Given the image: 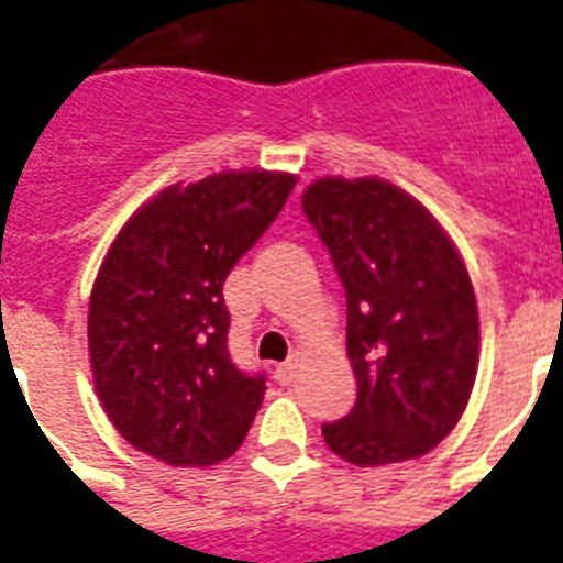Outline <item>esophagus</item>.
<instances>
[{
  "instance_id": "obj_1",
  "label": "esophagus",
  "mask_w": 563,
  "mask_h": 563,
  "mask_svg": "<svg viewBox=\"0 0 563 563\" xmlns=\"http://www.w3.org/2000/svg\"><path fill=\"white\" fill-rule=\"evenodd\" d=\"M296 373H299V358L285 361V364H278L276 367V382L278 385H290L296 378Z\"/></svg>"
}]
</instances>
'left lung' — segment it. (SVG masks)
Returning <instances> with one entry per match:
<instances>
[{
    "mask_svg": "<svg viewBox=\"0 0 563 563\" xmlns=\"http://www.w3.org/2000/svg\"><path fill=\"white\" fill-rule=\"evenodd\" d=\"M302 211L346 290L358 399L322 438L355 467L420 459L455 429L478 369V308L440 222L385 178H317Z\"/></svg>",
    "mask_w": 563,
    "mask_h": 563,
    "instance_id": "left-lung-1",
    "label": "left lung"
}]
</instances>
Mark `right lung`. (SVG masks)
<instances>
[{
  "mask_svg": "<svg viewBox=\"0 0 563 563\" xmlns=\"http://www.w3.org/2000/svg\"><path fill=\"white\" fill-rule=\"evenodd\" d=\"M296 176L241 169L164 187L129 217L90 294L87 346L108 420L173 467L241 446L264 376L229 358L222 285L285 208Z\"/></svg>",
  "mask_w": 563,
  "mask_h": 563,
  "instance_id": "add662e5",
  "label": "right lung"
}]
</instances>
